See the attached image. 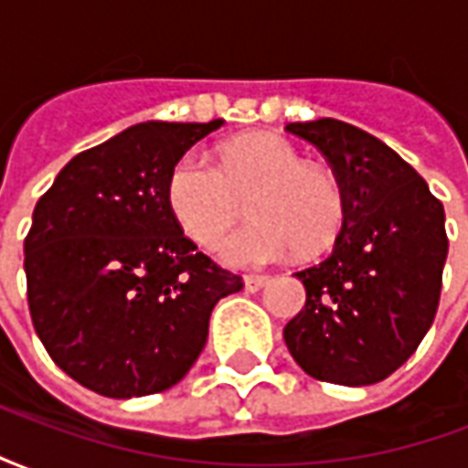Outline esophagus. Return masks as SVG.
Wrapping results in <instances>:
<instances>
[{
    "mask_svg": "<svg viewBox=\"0 0 468 468\" xmlns=\"http://www.w3.org/2000/svg\"><path fill=\"white\" fill-rule=\"evenodd\" d=\"M265 283H268L265 275H245V291H248V293H258Z\"/></svg>",
    "mask_w": 468,
    "mask_h": 468,
    "instance_id": "esophagus-1",
    "label": "esophagus"
}]
</instances>
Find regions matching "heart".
Masks as SVG:
<instances>
[{"mask_svg":"<svg viewBox=\"0 0 468 468\" xmlns=\"http://www.w3.org/2000/svg\"><path fill=\"white\" fill-rule=\"evenodd\" d=\"M250 197L255 223L215 243L220 261L250 268L295 253H325L346 223L341 180L305 165L293 144L275 134H248L220 147L215 165L197 150L180 154L165 180L170 213L195 243L210 245Z\"/></svg>","mask_w":468,"mask_h":468,"instance_id":"obj_1","label":"heart"}]
</instances>
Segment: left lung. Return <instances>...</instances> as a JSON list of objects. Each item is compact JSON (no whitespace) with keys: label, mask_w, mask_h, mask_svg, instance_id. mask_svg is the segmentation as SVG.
<instances>
[{"label":"left lung","mask_w":468,"mask_h":468,"mask_svg":"<svg viewBox=\"0 0 468 468\" xmlns=\"http://www.w3.org/2000/svg\"><path fill=\"white\" fill-rule=\"evenodd\" d=\"M346 193V223L321 263L298 271L305 305L283 338L315 381L368 386L411 358L431 328L449 253L443 205L378 137L341 120L291 122Z\"/></svg>","instance_id":"left-lung-1"}]
</instances>
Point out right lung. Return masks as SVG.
Listing matches in <instances>:
<instances>
[{"label":"right lung","mask_w":468,"mask_h":468,"mask_svg":"<svg viewBox=\"0 0 468 468\" xmlns=\"http://www.w3.org/2000/svg\"><path fill=\"white\" fill-rule=\"evenodd\" d=\"M213 122H140L75 154L32 215L27 303L49 358L110 399L150 396L190 371L215 303L243 288L167 207L175 160Z\"/></svg>","instance_id":"1"}]
</instances>
